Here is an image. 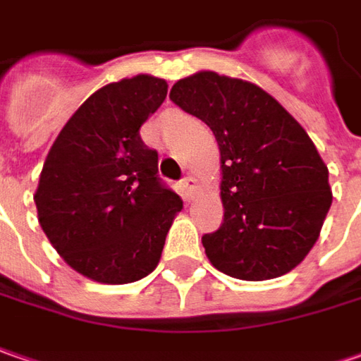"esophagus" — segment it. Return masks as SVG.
Segmentation results:
<instances>
[{"label": "esophagus", "mask_w": 361, "mask_h": 361, "mask_svg": "<svg viewBox=\"0 0 361 361\" xmlns=\"http://www.w3.org/2000/svg\"><path fill=\"white\" fill-rule=\"evenodd\" d=\"M196 188L197 185L194 178H190V176H188V178H183V180H181V194L188 197V200L196 194Z\"/></svg>", "instance_id": "34e87169"}]
</instances>
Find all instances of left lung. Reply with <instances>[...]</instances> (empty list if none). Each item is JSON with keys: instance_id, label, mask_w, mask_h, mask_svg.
<instances>
[{"instance_id": "obj_1", "label": "left lung", "mask_w": 361, "mask_h": 361, "mask_svg": "<svg viewBox=\"0 0 361 361\" xmlns=\"http://www.w3.org/2000/svg\"><path fill=\"white\" fill-rule=\"evenodd\" d=\"M169 99L204 121L220 149L224 222L202 236L212 264L243 281L293 271L331 206L327 165L305 129L260 87L216 72L181 78Z\"/></svg>"}]
</instances>
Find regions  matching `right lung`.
<instances>
[{
  "mask_svg": "<svg viewBox=\"0 0 361 361\" xmlns=\"http://www.w3.org/2000/svg\"><path fill=\"white\" fill-rule=\"evenodd\" d=\"M167 82L139 74L99 88L48 153L36 208L42 230L76 273L125 285L157 267L181 197L157 176V151L139 135Z\"/></svg>",
  "mask_w": 361,
  "mask_h": 361,
  "instance_id": "1",
  "label": "right lung"
}]
</instances>
